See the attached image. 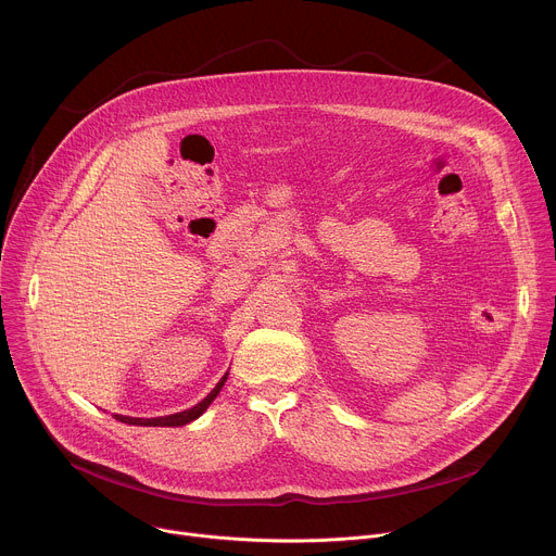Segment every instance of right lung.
I'll return each instance as SVG.
<instances>
[{
  "instance_id": "1",
  "label": "right lung",
  "mask_w": 556,
  "mask_h": 556,
  "mask_svg": "<svg viewBox=\"0 0 556 556\" xmlns=\"http://www.w3.org/2000/svg\"><path fill=\"white\" fill-rule=\"evenodd\" d=\"M228 376V371H226ZM226 376H222V380L215 384V389L206 395V399L202 403H198L195 407L187 409V412H180V414H174V416H163V418H129V416H116V420L125 422V425H140V427H182L191 420H195L198 416H202L206 412V407L215 401V395L219 393L222 384L226 382Z\"/></svg>"
}]
</instances>
